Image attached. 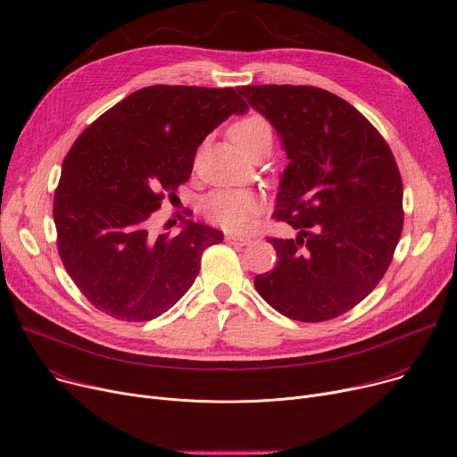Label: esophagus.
<instances>
[{
	"mask_svg": "<svg viewBox=\"0 0 457 457\" xmlns=\"http://www.w3.org/2000/svg\"><path fill=\"white\" fill-rule=\"evenodd\" d=\"M225 239L228 241V244H232V245H237V247L249 245L251 241H253L249 236H239V234H225Z\"/></svg>",
	"mask_w": 457,
	"mask_h": 457,
	"instance_id": "1",
	"label": "esophagus"
}]
</instances>
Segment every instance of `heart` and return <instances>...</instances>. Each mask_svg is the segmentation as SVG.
<instances>
[{
    "mask_svg": "<svg viewBox=\"0 0 457 457\" xmlns=\"http://www.w3.org/2000/svg\"><path fill=\"white\" fill-rule=\"evenodd\" d=\"M228 134L232 142L244 153H249L260 144H271L273 140L270 123L256 114L237 120L230 127ZM201 208L210 223L228 232H241L253 225L262 208V201L253 192L220 190L210 194L203 201Z\"/></svg>",
    "mask_w": 457,
    "mask_h": 457,
    "instance_id": "obj_1",
    "label": "heart"
}]
</instances>
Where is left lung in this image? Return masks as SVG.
<instances>
[{
	"label": "left lung",
	"instance_id": "left-lung-1",
	"mask_svg": "<svg viewBox=\"0 0 457 457\" xmlns=\"http://www.w3.org/2000/svg\"><path fill=\"white\" fill-rule=\"evenodd\" d=\"M270 121L287 154L275 218L295 239L267 241L273 271L254 287L282 315L319 323L377 287L402 234V179L395 156L351 103L315 87H239Z\"/></svg>",
	"mask_w": 457,
	"mask_h": 457
}]
</instances>
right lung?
Wrapping results in <instances>:
<instances>
[{
    "mask_svg": "<svg viewBox=\"0 0 457 457\" xmlns=\"http://www.w3.org/2000/svg\"><path fill=\"white\" fill-rule=\"evenodd\" d=\"M249 109L234 88L154 85L99 116L68 151L53 201L68 275L101 312L151 320L192 287L223 232L186 220L154 234L153 212L192 175L197 147Z\"/></svg>",
    "mask_w": 457,
    "mask_h": 457,
    "instance_id": "right-lung-1",
    "label": "right lung"
}]
</instances>
